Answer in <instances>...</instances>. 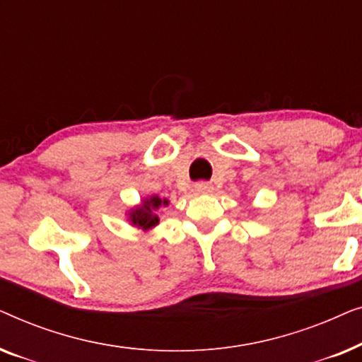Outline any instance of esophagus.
<instances>
[{"instance_id": "34e87169", "label": "esophagus", "mask_w": 362, "mask_h": 362, "mask_svg": "<svg viewBox=\"0 0 362 362\" xmlns=\"http://www.w3.org/2000/svg\"><path fill=\"white\" fill-rule=\"evenodd\" d=\"M194 189H196V192H199V194H209V192H212L214 187H212L211 182L202 181V182H196Z\"/></svg>"}]
</instances>
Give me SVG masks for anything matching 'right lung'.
I'll use <instances>...</instances> for the list:
<instances>
[{"label":"right lung","mask_w":362,"mask_h":362,"mask_svg":"<svg viewBox=\"0 0 362 362\" xmlns=\"http://www.w3.org/2000/svg\"><path fill=\"white\" fill-rule=\"evenodd\" d=\"M161 206H168V199H161L160 196L146 197L140 206L132 207L128 212V219H130L132 226L138 227V229L150 230L160 222V217L155 214V211L160 209Z\"/></svg>","instance_id":"add662e5"}]
</instances>
